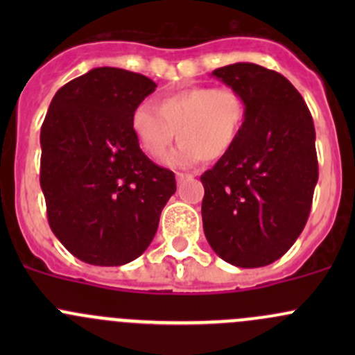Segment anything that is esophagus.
Instances as JSON below:
<instances>
[{
  "instance_id": "obj_1",
  "label": "esophagus",
  "mask_w": 355,
  "mask_h": 355,
  "mask_svg": "<svg viewBox=\"0 0 355 355\" xmlns=\"http://www.w3.org/2000/svg\"><path fill=\"white\" fill-rule=\"evenodd\" d=\"M189 178H194V175H191V173H177V182L189 180Z\"/></svg>"
}]
</instances>
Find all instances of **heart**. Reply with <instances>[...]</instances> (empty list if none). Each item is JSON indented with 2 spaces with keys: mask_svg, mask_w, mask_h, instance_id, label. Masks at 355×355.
I'll return each instance as SVG.
<instances>
[{
  "mask_svg": "<svg viewBox=\"0 0 355 355\" xmlns=\"http://www.w3.org/2000/svg\"><path fill=\"white\" fill-rule=\"evenodd\" d=\"M245 120V103L232 87H189L142 103L132 114V132L151 159H163L177 132L180 144L170 153V166H191L225 156Z\"/></svg>",
  "mask_w": 355,
  "mask_h": 355,
  "instance_id": "b5f03b06",
  "label": "heart"
}]
</instances>
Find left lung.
I'll list each match as a JSON object with an SVG mask.
<instances>
[{
  "label": "left lung",
  "instance_id": "1",
  "mask_svg": "<svg viewBox=\"0 0 355 355\" xmlns=\"http://www.w3.org/2000/svg\"><path fill=\"white\" fill-rule=\"evenodd\" d=\"M235 89L245 120L230 151L204 171V235L214 252L239 268L280 259L306 227L318 182L316 132L297 89L256 63L216 68Z\"/></svg>",
  "mask_w": 355,
  "mask_h": 355
}]
</instances>
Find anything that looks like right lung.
I'll return each instance as SVG.
<instances>
[{"instance_id":"right-lung-1","label":"right lung","mask_w":355,"mask_h":355,"mask_svg":"<svg viewBox=\"0 0 355 355\" xmlns=\"http://www.w3.org/2000/svg\"><path fill=\"white\" fill-rule=\"evenodd\" d=\"M146 75L92 68L63 85L41 127V189L53 234L80 261L121 266L155 239L177 191L132 132L134 110L155 92Z\"/></svg>"}]
</instances>
